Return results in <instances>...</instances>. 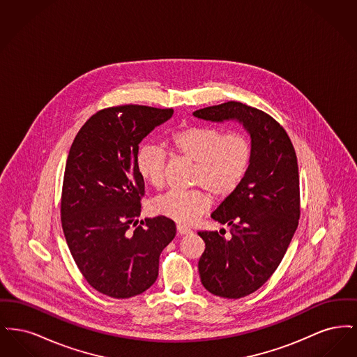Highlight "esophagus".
I'll list each match as a JSON object with an SVG mask.
<instances>
[{
  "instance_id": "obj_1",
  "label": "esophagus",
  "mask_w": 357,
  "mask_h": 357,
  "mask_svg": "<svg viewBox=\"0 0 357 357\" xmlns=\"http://www.w3.org/2000/svg\"><path fill=\"white\" fill-rule=\"evenodd\" d=\"M176 230H178V234H181V236H187V234H191V233H192L190 227H186V226H183V225H178V226H176Z\"/></svg>"
}]
</instances>
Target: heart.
Instances as JSON below:
<instances>
[{"instance_id":"heart-1","label":"heart","mask_w":357,"mask_h":357,"mask_svg":"<svg viewBox=\"0 0 357 357\" xmlns=\"http://www.w3.org/2000/svg\"><path fill=\"white\" fill-rule=\"evenodd\" d=\"M172 153L195 165L194 183L207 188L218 198L230 197L243 178L252 162V143L241 134L223 135L220 128L204 126H187L170 137ZM140 176L153 188L160 190L166 183L167 156L153 144L143 146L136 156ZM210 195L204 190H172L155 198V214L167 217L178 223L197 221L210 207Z\"/></svg>"}]
</instances>
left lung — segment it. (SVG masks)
Returning a JSON list of instances; mask_svg holds the SVG:
<instances>
[{"label":"left lung","mask_w":357,"mask_h":357,"mask_svg":"<svg viewBox=\"0 0 357 357\" xmlns=\"http://www.w3.org/2000/svg\"><path fill=\"white\" fill-rule=\"evenodd\" d=\"M198 119L234 120L250 136L252 162L237 190L211 214L230 227L199 231L204 241L198 269L210 293L241 298L261 288L278 268L300 218L297 156L287 131L268 114L239 102L192 112ZM226 233V231H225Z\"/></svg>","instance_id":"obj_1"}]
</instances>
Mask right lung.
I'll list each match as a JSON object with an SVG mask.
<instances>
[{
    "mask_svg": "<svg viewBox=\"0 0 357 357\" xmlns=\"http://www.w3.org/2000/svg\"><path fill=\"white\" fill-rule=\"evenodd\" d=\"M172 114V108L134 104L102 109L85 121L70 146L63 231L86 282L105 296L130 298L150 288L160 253L175 237V223L167 217L137 225L144 181L136 167L139 143Z\"/></svg>",
    "mask_w": 357,
    "mask_h": 357,
    "instance_id": "1",
    "label": "right lung"
}]
</instances>
